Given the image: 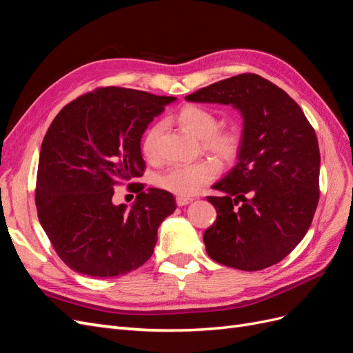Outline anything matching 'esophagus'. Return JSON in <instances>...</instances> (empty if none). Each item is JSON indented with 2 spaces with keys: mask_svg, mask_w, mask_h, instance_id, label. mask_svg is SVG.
I'll return each instance as SVG.
<instances>
[{
  "mask_svg": "<svg viewBox=\"0 0 353 353\" xmlns=\"http://www.w3.org/2000/svg\"><path fill=\"white\" fill-rule=\"evenodd\" d=\"M193 201V199H188V197H176V205L178 206H185L188 203Z\"/></svg>",
  "mask_w": 353,
  "mask_h": 353,
  "instance_id": "obj_1",
  "label": "esophagus"
}]
</instances>
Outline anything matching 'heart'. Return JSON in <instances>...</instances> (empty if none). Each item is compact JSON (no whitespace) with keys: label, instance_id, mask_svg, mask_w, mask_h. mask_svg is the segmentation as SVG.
<instances>
[{"label":"heart","instance_id":"1","mask_svg":"<svg viewBox=\"0 0 353 353\" xmlns=\"http://www.w3.org/2000/svg\"><path fill=\"white\" fill-rule=\"evenodd\" d=\"M176 123L184 131L203 141V147L223 162H231L240 152L241 140L236 131H221L218 116L209 109L196 104H187L176 114ZM162 132V125H154L143 138L141 150L145 157L152 159L157 152V140ZM218 175L215 163L199 162L193 165L174 166L156 178V184L178 197H191Z\"/></svg>","mask_w":353,"mask_h":353}]
</instances>
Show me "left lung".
<instances>
[{
  "label": "left lung",
  "instance_id": "obj_1",
  "mask_svg": "<svg viewBox=\"0 0 353 353\" xmlns=\"http://www.w3.org/2000/svg\"><path fill=\"white\" fill-rule=\"evenodd\" d=\"M232 105L243 117L237 163L212 188L216 221L203 241L230 268L259 271L284 259L307 232L319 199V147L314 128L285 91L243 73L185 97Z\"/></svg>",
  "mask_w": 353,
  "mask_h": 353
}]
</instances>
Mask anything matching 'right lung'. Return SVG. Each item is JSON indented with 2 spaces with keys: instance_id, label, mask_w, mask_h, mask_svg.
Returning a JSON list of instances; mask_svg holds the SVG:
<instances>
[{
  "instance_id": "right-lung-1",
  "label": "right lung",
  "mask_w": 353,
  "mask_h": 353,
  "mask_svg": "<svg viewBox=\"0 0 353 353\" xmlns=\"http://www.w3.org/2000/svg\"><path fill=\"white\" fill-rule=\"evenodd\" d=\"M175 100L100 88L65 105L50 125L35 201L42 228L70 270L105 279L150 259L160 223L176 209L174 196L131 184L137 193L131 208L112 199L117 183L143 175V134Z\"/></svg>"
}]
</instances>
